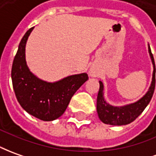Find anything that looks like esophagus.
<instances>
[{
    "label": "esophagus",
    "mask_w": 156,
    "mask_h": 156,
    "mask_svg": "<svg viewBox=\"0 0 156 156\" xmlns=\"http://www.w3.org/2000/svg\"><path fill=\"white\" fill-rule=\"evenodd\" d=\"M89 73H90V76H92V77H94V76H96V74H95V71H94V70H92V69H90V71H89Z\"/></svg>",
    "instance_id": "obj_1"
}]
</instances>
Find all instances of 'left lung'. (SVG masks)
I'll use <instances>...</instances> for the list:
<instances>
[{
    "label": "left lung",
    "instance_id": "left-lung-1",
    "mask_svg": "<svg viewBox=\"0 0 156 156\" xmlns=\"http://www.w3.org/2000/svg\"><path fill=\"white\" fill-rule=\"evenodd\" d=\"M148 49L154 69L152 75V81L148 92L137 102L123 106H113L109 105L105 101L104 97V84L99 80V91L97 98V112L98 115V118L102 122L112 126L129 124L137 118L138 115H140L141 113L147 107V105H149L154 94L155 87V65L150 45L148 46Z\"/></svg>",
    "mask_w": 156,
    "mask_h": 156
}]
</instances>
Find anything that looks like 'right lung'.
<instances>
[{
  "label": "right lung",
  "mask_w": 156,
  "mask_h": 156,
  "mask_svg": "<svg viewBox=\"0 0 156 156\" xmlns=\"http://www.w3.org/2000/svg\"><path fill=\"white\" fill-rule=\"evenodd\" d=\"M34 27L25 33L19 45L12 67V81L19 105L27 113L41 121H54L67 109L73 95L88 80L87 73L72 75L48 82L30 70L25 58L27 40Z\"/></svg>",
  "instance_id": "right-lung-1"
}]
</instances>
